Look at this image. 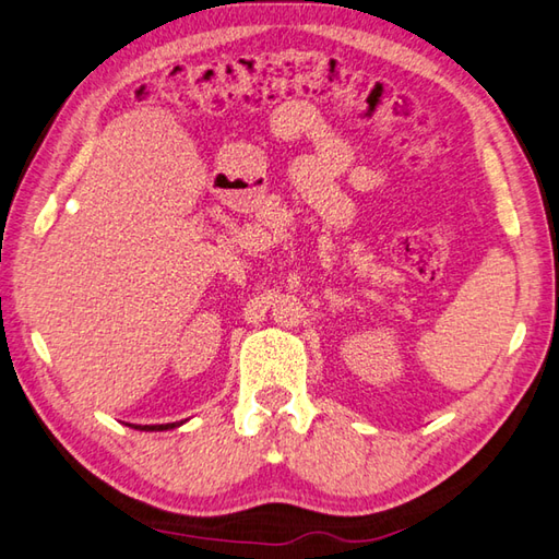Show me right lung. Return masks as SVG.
I'll list each match as a JSON object with an SVG mask.
<instances>
[{
	"label": "right lung",
	"instance_id": "obj_1",
	"mask_svg": "<svg viewBox=\"0 0 559 559\" xmlns=\"http://www.w3.org/2000/svg\"><path fill=\"white\" fill-rule=\"evenodd\" d=\"M177 426H182V420L180 424H163V426H133V428H139V430H170V428H177Z\"/></svg>",
	"mask_w": 559,
	"mask_h": 559
}]
</instances>
